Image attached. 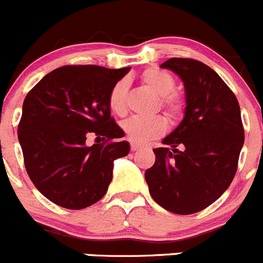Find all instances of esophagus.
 Masks as SVG:
<instances>
[{"instance_id": "34e87169", "label": "esophagus", "mask_w": 263, "mask_h": 263, "mask_svg": "<svg viewBox=\"0 0 263 263\" xmlns=\"http://www.w3.org/2000/svg\"><path fill=\"white\" fill-rule=\"evenodd\" d=\"M140 148L139 144H137V143H132L130 144V149L133 151V152H135V151H138Z\"/></svg>"}]
</instances>
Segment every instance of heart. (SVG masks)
<instances>
[{
	"instance_id": "obj_1",
	"label": "heart",
	"mask_w": 263,
	"mask_h": 263,
	"mask_svg": "<svg viewBox=\"0 0 263 263\" xmlns=\"http://www.w3.org/2000/svg\"><path fill=\"white\" fill-rule=\"evenodd\" d=\"M142 84L155 96H157L156 110H161L166 120L171 125H176L183 119L185 112V100L183 95L176 92L175 78L170 72L160 67H147L139 75ZM129 82L128 79H120L111 87L108 92V107L115 115L124 116L128 111L126 100H128ZM123 130L126 138L137 144H144L149 140L161 137L166 130V121L161 116L152 118H134L128 119L123 123Z\"/></svg>"
}]
</instances>
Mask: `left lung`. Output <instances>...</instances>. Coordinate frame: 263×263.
Returning <instances> with one entry per match:
<instances>
[{
	"instance_id": "1",
	"label": "left lung",
	"mask_w": 263,
	"mask_h": 263,
	"mask_svg": "<svg viewBox=\"0 0 263 263\" xmlns=\"http://www.w3.org/2000/svg\"><path fill=\"white\" fill-rule=\"evenodd\" d=\"M181 78L185 116L153 149L145 171L148 189L161 207L178 215L207 209L229 188L244 143L240 107L215 70L193 59L173 57L161 65Z\"/></svg>"
}]
</instances>
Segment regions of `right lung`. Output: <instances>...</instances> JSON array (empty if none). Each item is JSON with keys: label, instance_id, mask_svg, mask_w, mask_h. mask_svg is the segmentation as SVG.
<instances>
[{"label": "right lung", "instance_id": "right-lung-1", "mask_svg": "<svg viewBox=\"0 0 263 263\" xmlns=\"http://www.w3.org/2000/svg\"><path fill=\"white\" fill-rule=\"evenodd\" d=\"M130 67L66 65L43 77L25 97L17 126L24 165L35 188L57 206L82 210L100 201L114 161L129 143L108 107V92ZM102 140L90 147L88 135Z\"/></svg>", "mask_w": 263, "mask_h": 263}]
</instances>
